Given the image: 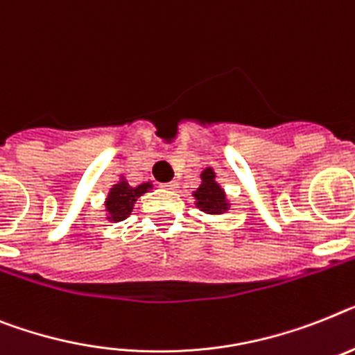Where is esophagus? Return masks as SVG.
Returning <instances> with one entry per match:
<instances>
[{
    "mask_svg": "<svg viewBox=\"0 0 355 355\" xmlns=\"http://www.w3.org/2000/svg\"><path fill=\"white\" fill-rule=\"evenodd\" d=\"M162 187H166V189H177V187H178V184L175 182V180H171V182H166V184H162Z\"/></svg>",
    "mask_w": 355,
    "mask_h": 355,
    "instance_id": "esophagus-1",
    "label": "esophagus"
}]
</instances>
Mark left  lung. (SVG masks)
I'll use <instances>...</instances> for the list:
<instances>
[{"label": "left lung", "instance_id": "1", "mask_svg": "<svg viewBox=\"0 0 355 355\" xmlns=\"http://www.w3.org/2000/svg\"><path fill=\"white\" fill-rule=\"evenodd\" d=\"M193 196L196 198V205L205 213L220 214L222 211L227 209L225 195H223L218 184L214 182L213 169H205L202 173V184Z\"/></svg>", "mask_w": 355, "mask_h": 355}]
</instances>
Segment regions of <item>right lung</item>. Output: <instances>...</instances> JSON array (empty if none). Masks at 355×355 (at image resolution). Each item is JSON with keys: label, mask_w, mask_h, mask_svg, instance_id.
Segmentation results:
<instances>
[{"label": "right lung", "mask_w": 355, "mask_h": 355, "mask_svg": "<svg viewBox=\"0 0 355 355\" xmlns=\"http://www.w3.org/2000/svg\"><path fill=\"white\" fill-rule=\"evenodd\" d=\"M148 187H151V184H141L137 187H132L126 182L115 184L108 198H106V211L110 213V218L113 222H121V220L128 218L133 211V204L137 202V198L142 193L148 191Z\"/></svg>", "instance_id": "1"}]
</instances>
